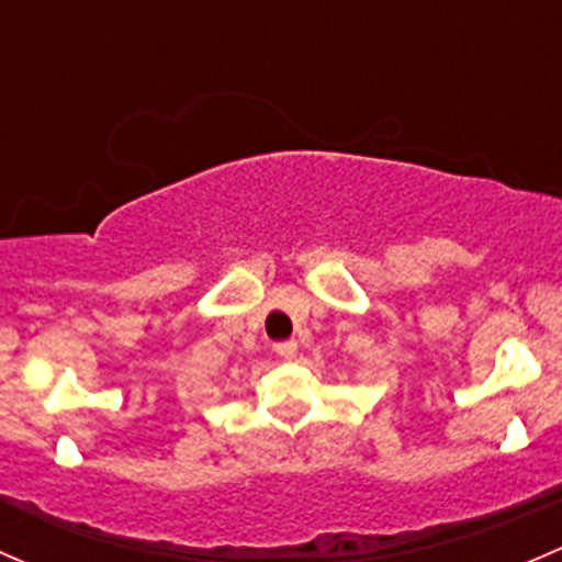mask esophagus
Wrapping results in <instances>:
<instances>
[{
    "instance_id": "esophagus-1",
    "label": "esophagus",
    "mask_w": 562,
    "mask_h": 562,
    "mask_svg": "<svg viewBox=\"0 0 562 562\" xmlns=\"http://www.w3.org/2000/svg\"><path fill=\"white\" fill-rule=\"evenodd\" d=\"M296 350H299L296 339H285V342L274 345V353L280 356V359H293V356H296Z\"/></svg>"
}]
</instances>
